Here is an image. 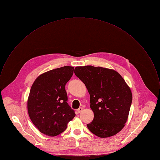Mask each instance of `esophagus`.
<instances>
[{
  "label": "esophagus",
  "instance_id": "obj_1",
  "mask_svg": "<svg viewBox=\"0 0 160 160\" xmlns=\"http://www.w3.org/2000/svg\"><path fill=\"white\" fill-rule=\"evenodd\" d=\"M77 111H78V113H81V112L82 111V107H79V108L77 110Z\"/></svg>",
  "mask_w": 160,
  "mask_h": 160
}]
</instances>
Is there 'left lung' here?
Returning a JSON list of instances; mask_svg holds the SVG:
<instances>
[{
	"label": "left lung",
	"instance_id": "left-lung-1",
	"mask_svg": "<svg viewBox=\"0 0 160 160\" xmlns=\"http://www.w3.org/2000/svg\"><path fill=\"white\" fill-rule=\"evenodd\" d=\"M75 75L90 94L94 119L88 129L96 136L107 138L118 133L127 121L132 102L130 88L116 71L92 66H77Z\"/></svg>",
	"mask_w": 160,
	"mask_h": 160
}]
</instances>
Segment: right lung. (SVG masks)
<instances>
[{
  "mask_svg": "<svg viewBox=\"0 0 160 160\" xmlns=\"http://www.w3.org/2000/svg\"><path fill=\"white\" fill-rule=\"evenodd\" d=\"M74 67L65 66L40 74L33 83L27 101L29 117L38 130L50 137L63 132L76 114L67 103L66 84Z\"/></svg>",
  "mask_w": 160,
  "mask_h": 160,
  "instance_id": "add662e5",
  "label": "right lung"
}]
</instances>
